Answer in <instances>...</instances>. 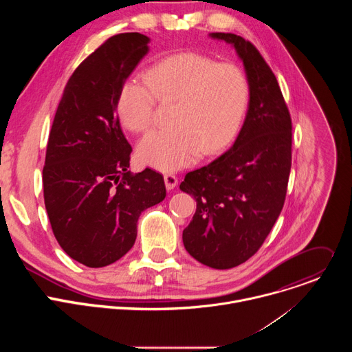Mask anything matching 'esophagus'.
<instances>
[{
    "instance_id": "obj_1",
    "label": "esophagus",
    "mask_w": 352,
    "mask_h": 352,
    "mask_svg": "<svg viewBox=\"0 0 352 352\" xmlns=\"http://www.w3.org/2000/svg\"><path fill=\"white\" fill-rule=\"evenodd\" d=\"M164 184H166V188H167L168 190H171V189H174V188L177 186L178 179H177V177L173 175V174H166V175H164Z\"/></svg>"
}]
</instances>
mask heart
Masks as SVG:
<instances>
[{
    "label": "heart",
    "mask_w": 352,
    "mask_h": 352,
    "mask_svg": "<svg viewBox=\"0 0 352 352\" xmlns=\"http://www.w3.org/2000/svg\"><path fill=\"white\" fill-rule=\"evenodd\" d=\"M249 80L234 64L197 53L168 56L150 67L146 82L122 85L117 111L133 132L155 121L156 102L175 103L173 126L148 132L138 144L139 160L162 173L193 164L200 155H217L235 139L249 103Z\"/></svg>",
    "instance_id": "1"
}]
</instances>
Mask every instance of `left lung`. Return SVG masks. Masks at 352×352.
<instances>
[{
  "instance_id": "8db88e82",
  "label": "left lung",
  "mask_w": 352,
  "mask_h": 352,
  "mask_svg": "<svg viewBox=\"0 0 352 352\" xmlns=\"http://www.w3.org/2000/svg\"><path fill=\"white\" fill-rule=\"evenodd\" d=\"M250 94L234 144L210 164L185 175L179 189L196 200L182 232L188 254L213 269H231L258 252L284 206L291 170V117L278 82L252 43L232 33Z\"/></svg>"
}]
</instances>
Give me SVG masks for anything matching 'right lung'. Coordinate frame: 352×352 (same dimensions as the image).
I'll use <instances>...</instances> for the list:
<instances>
[{"label": "right lung", "mask_w": 352, "mask_h": 352, "mask_svg": "<svg viewBox=\"0 0 352 352\" xmlns=\"http://www.w3.org/2000/svg\"><path fill=\"white\" fill-rule=\"evenodd\" d=\"M140 33L110 37L69 78L50 132L43 168L53 232L74 261L104 267L133 246L143 210L166 197L163 175H132V147L117 117L122 85L148 53Z\"/></svg>", "instance_id": "obj_1"}]
</instances>
